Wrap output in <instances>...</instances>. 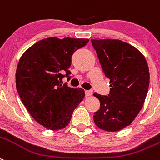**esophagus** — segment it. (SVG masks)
I'll return each mask as SVG.
<instances>
[{
  "label": "esophagus",
  "instance_id": "1",
  "mask_svg": "<svg viewBox=\"0 0 160 160\" xmlns=\"http://www.w3.org/2000/svg\"><path fill=\"white\" fill-rule=\"evenodd\" d=\"M92 93H93V92H92V90L85 91V95H86V96H91V95H92Z\"/></svg>",
  "mask_w": 160,
  "mask_h": 160
}]
</instances>
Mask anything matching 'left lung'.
<instances>
[{"instance_id": "1", "label": "left lung", "mask_w": 160, "mask_h": 160, "mask_svg": "<svg viewBox=\"0 0 160 160\" xmlns=\"http://www.w3.org/2000/svg\"><path fill=\"white\" fill-rule=\"evenodd\" d=\"M102 71L110 79L108 95L94 93L100 109L94 114L95 125L116 132L132 123L144 105L149 86V69L144 55L118 39H92Z\"/></svg>"}]
</instances>
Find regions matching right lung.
<instances>
[{
	"instance_id": "right-lung-1",
	"label": "right lung",
	"mask_w": 160,
	"mask_h": 160,
	"mask_svg": "<svg viewBox=\"0 0 160 160\" xmlns=\"http://www.w3.org/2000/svg\"><path fill=\"white\" fill-rule=\"evenodd\" d=\"M88 42V38H46L31 46L19 59L17 92L31 117L46 129L67 126L73 110L84 98L83 89L62 83L65 77L70 80L73 53Z\"/></svg>"
}]
</instances>
